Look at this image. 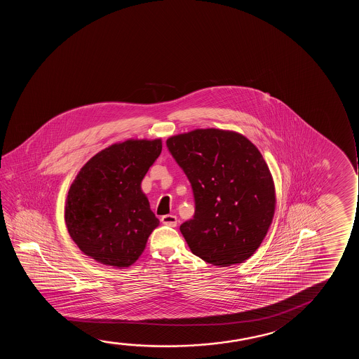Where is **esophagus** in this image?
Listing matches in <instances>:
<instances>
[{
	"label": "esophagus",
	"instance_id": "esophagus-1",
	"mask_svg": "<svg viewBox=\"0 0 359 359\" xmlns=\"http://www.w3.org/2000/svg\"><path fill=\"white\" fill-rule=\"evenodd\" d=\"M161 221H162L163 224H165V226H177V218L175 216H172V215H165V216H163L162 218H161Z\"/></svg>",
	"mask_w": 359,
	"mask_h": 359
}]
</instances>
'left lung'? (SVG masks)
<instances>
[{
  "label": "left lung",
  "instance_id": "1",
  "mask_svg": "<svg viewBox=\"0 0 359 359\" xmlns=\"http://www.w3.org/2000/svg\"><path fill=\"white\" fill-rule=\"evenodd\" d=\"M167 147L194 192L195 215L180 226L192 254L219 267L244 262L275 215V184L260 151L241 133L219 128L172 136Z\"/></svg>",
  "mask_w": 359,
  "mask_h": 359
}]
</instances>
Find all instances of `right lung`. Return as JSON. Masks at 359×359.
I'll return each mask as SVG.
<instances>
[{
  "instance_id": "obj_1",
  "label": "right lung",
  "mask_w": 359,
  "mask_h": 359,
  "mask_svg": "<svg viewBox=\"0 0 359 359\" xmlns=\"http://www.w3.org/2000/svg\"><path fill=\"white\" fill-rule=\"evenodd\" d=\"M162 140H128L97 153L69 187L65 221L72 241L103 265L123 269L141 256L159 219L141 190Z\"/></svg>"
}]
</instances>
